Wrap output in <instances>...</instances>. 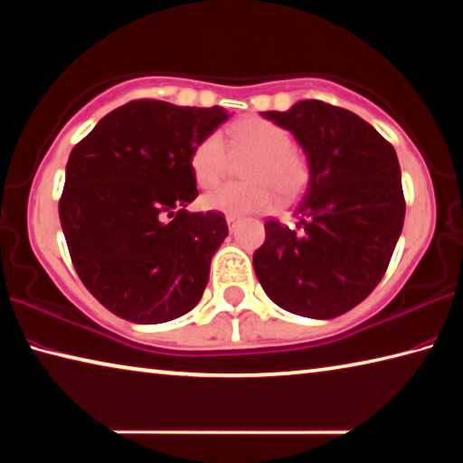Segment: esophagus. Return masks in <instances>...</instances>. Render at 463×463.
<instances>
[{"label": "esophagus", "instance_id": "esophagus-1", "mask_svg": "<svg viewBox=\"0 0 463 463\" xmlns=\"http://www.w3.org/2000/svg\"><path fill=\"white\" fill-rule=\"evenodd\" d=\"M226 224H229L231 231H234L239 224V216H226Z\"/></svg>", "mask_w": 463, "mask_h": 463}]
</instances>
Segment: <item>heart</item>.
<instances>
[{
    "label": "heart",
    "mask_w": 463,
    "mask_h": 463,
    "mask_svg": "<svg viewBox=\"0 0 463 463\" xmlns=\"http://www.w3.org/2000/svg\"><path fill=\"white\" fill-rule=\"evenodd\" d=\"M232 155H253L247 161L245 184H224L202 195V206L226 216L268 213L278 203V192L289 198L308 179V163L292 146V137L279 124L263 118H245L224 130ZM226 146L218 135H208L195 143L190 167L195 184L213 187L226 169Z\"/></svg>",
    "instance_id": "obj_1"
}]
</instances>
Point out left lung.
Returning <instances> with one entry per match:
<instances>
[{
    "mask_svg": "<svg viewBox=\"0 0 463 463\" xmlns=\"http://www.w3.org/2000/svg\"><path fill=\"white\" fill-rule=\"evenodd\" d=\"M261 116L302 146L308 185L296 226L265 222V242L253 255L257 279L279 308L335 318L380 284L402 232L396 151L357 114L318 99Z\"/></svg>",
    "mask_w": 463,
    "mask_h": 463,
    "instance_id": "1",
    "label": "left lung"
}]
</instances>
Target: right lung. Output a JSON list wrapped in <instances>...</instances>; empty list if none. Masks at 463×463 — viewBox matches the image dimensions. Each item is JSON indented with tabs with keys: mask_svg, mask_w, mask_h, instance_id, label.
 Wrapping results in <instances>:
<instances>
[{
	"mask_svg": "<svg viewBox=\"0 0 463 463\" xmlns=\"http://www.w3.org/2000/svg\"><path fill=\"white\" fill-rule=\"evenodd\" d=\"M229 114L137 99L104 116L69 155L59 218L83 286L138 325L190 312L229 234L218 213H187L198 195L190 153Z\"/></svg>",
	"mask_w": 463,
	"mask_h": 463,
	"instance_id": "add662e5",
	"label": "right lung"
}]
</instances>
